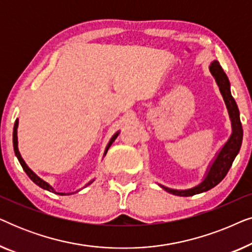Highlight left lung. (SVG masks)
<instances>
[{
  "mask_svg": "<svg viewBox=\"0 0 252 252\" xmlns=\"http://www.w3.org/2000/svg\"><path fill=\"white\" fill-rule=\"evenodd\" d=\"M210 72L215 77L217 84L219 86V91L221 93L223 101L226 103L227 110H228L229 118L232 120V135H230L228 141L225 143V146L221 148V150L219 151V154L217 155L213 163L209 166L204 180L196 186V187L185 189V190H177V189H171L159 185L167 192H171V194L177 196H192L208 191L213 187H216L226 177V174L228 173L236 155L239 154L241 144H242L243 129L242 124H241L240 120V111L236 105L235 99L233 98L232 94H230V85L228 78H227L226 73L223 72L221 66H220L219 62L217 61L212 62L211 65H210Z\"/></svg>",
  "mask_w": 252,
  "mask_h": 252,
  "instance_id": "obj_1",
  "label": "left lung"
}]
</instances>
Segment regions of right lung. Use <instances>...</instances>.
<instances>
[{
    "instance_id": "add662e5",
    "label": "right lung",
    "mask_w": 252,
    "mask_h": 252,
    "mask_svg": "<svg viewBox=\"0 0 252 252\" xmlns=\"http://www.w3.org/2000/svg\"><path fill=\"white\" fill-rule=\"evenodd\" d=\"M17 128H18V119L16 120L15 126H13V139H12V141H13V150H15L16 156H17V158H18L19 163H20V165H22V167L24 168V171L26 172V174L29 175L31 180H32L35 185L39 186V187L46 189V190H48V191H53V192H55V194H58V195H66V194H65V192H56V191H55L54 188L51 187V186H50L49 184H47L46 181H43L42 179L37 177V175H36L35 173H34V172H33L32 170H31V168H30L29 166H27L26 163H25V161H24V159L22 158V156H20V153H19V150H18V137H17ZM118 134H119V132H117V133L115 134V135H113V136L111 137V140H110V142L108 143V146H106V148H105L104 155H105L106 153H108L109 148L111 147V144L113 143V141H115V140L117 139V136H118ZM93 181H94V180H92L91 182H88V185H91Z\"/></svg>"
}]
</instances>
